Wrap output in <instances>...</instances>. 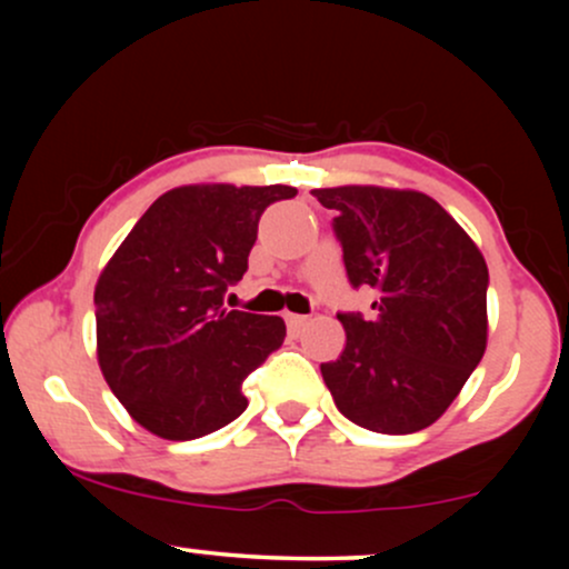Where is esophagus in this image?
<instances>
[{"instance_id":"1","label":"esophagus","mask_w":569,"mask_h":569,"mask_svg":"<svg viewBox=\"0 0 569 569\" xmlns=\"http://www.w3.org/2000/svg\"><path fill=\"white\" fill-rule=\"evenodd\" d=\"M307 323H310V318L307 316H286V326H289L291 335H302Z\"/></svg>"}]
</instances>
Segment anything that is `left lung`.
Listing matches in <instances>:
<instances>
[{
	"mask_svg": "<svg viewBox=\"0 0 569 569\" xmlns=\"http://www.w3.org/2000/svg\"><path fill=\"white\" fill-rule=\"evenodd\" d=\"M335 208L352 289L371 286L375 318L339 312L345 350L321 363L337 409L375 433L433 426L487 350L489 272L481 251L428 194L388 187L312 189Z\"/></svg>",
	"mask_w": 569,
	"mask_h": 569,
	"instance_id": "left-lung-1",
	"label": "left lung"
}]
</instances>
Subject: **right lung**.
I'll return each instance as SVG.
<instances>
[{"mask_svg":"<svg viewBox=\"0 0 569 569\" xmlns=\"http://www.w3.org/2000/svg\"><path fill=\"white\" fill-rule=\"evenodd\" d=\"M286 184H189L160 194L96 283L98 367L139 426L189 441L248 407L243 380L283 345L278 316L227 310L264 208Z\"/></svg>","mask_w":569,"mask_h":569,"instance_id":"right-lung-1","label":"right lung"}]
</instances>
